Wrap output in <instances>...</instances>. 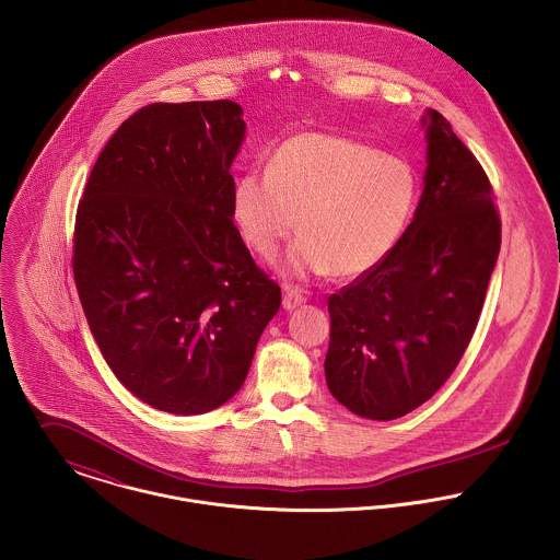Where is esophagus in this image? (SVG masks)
<instances>
[{"label":"esophagus","mask_w":560,"mask_h":560,"mask_svg":"<svg viewBox=\"0 0 560 560\" xmlns=\"http://www.w3.org/2000/svg\"><path fill=\"white\" fill-rule=\"evenodd\" d=\"M306 302V298L298 291V289H289L287 293H284V298H282V306H284V311H295L298 306H302Z\"/></svg>","instance_id":"esophagus-1"}]
</instances>
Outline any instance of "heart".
<instances>
[{
    "label": "heart",
    "mask_w": 560,
    "mask_h": 560,
    "mask_svg": "<svg viewBox=\"0 0 560 560\" xmlns=\"http://www.w3.org/2000/svg\"><path fill=\"white\" fill-rule=\"evenodd\" d=\"M418 200L407 161L360 142L308 131L282 142L267 172L249 170L233 187V220L243 241L273 258L295 231L287 256L298 276L334 269L355 278L384 262L405 235Z\"/></svg>",
    "instance_id": "obj_1"
}]
</instances>
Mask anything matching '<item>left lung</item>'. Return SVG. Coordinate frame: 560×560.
Masks as SVG:
<instances>
[{
  "label": "left lung",
  "mask_w": 560,
  "mask_h": 560,
  "mask_svg": "<svg viewBox=\"0 0 560 560\" xmlns=\"http://www.w3.org/2000/svg\"><path fill=\"white\" fill-rule=\"evenodd\" d=\"M424 189L390 256L331 293L325 380L362 418L395 420L453 375L500 252L493 189L446 118L429 109Z\"/></svg>",
  "instance_id": "obj_1"
}]
</instances>
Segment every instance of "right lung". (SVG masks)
<instances>
[{
	"label": "right lung",
	"instance_id": "1",
	"mask_svg": "<svg viewBox=\"0 0 560 560\" xmlns=\"http://www.w3.org/2000/svg\"><path fill=\"white\" fill-rule=\"evenodd\" d=\"M237 103H151L94 163L78 207L73 276L90 331L120 384L194 416L235 397L280 287L233 222Z\"/></svg>",
	"mask_w": 560,
	"mask_h": 560
}]
</instances>
